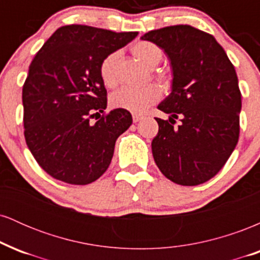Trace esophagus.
<instances>
[{"label":"esophagus","instance_id":"1","mask_svg":"<svg viewBox=\"0 0 260 260\" xmlns=\"http://www.w3.org/2000/svg\"><path fill=\"white\" fill-rule=\"evenodd\" d=\"M142 120H143V116L133 115V122H134V123H137V122H139V121H142Z\"/></svg>","mask_w":260,"mask_h":260}]
</instances>
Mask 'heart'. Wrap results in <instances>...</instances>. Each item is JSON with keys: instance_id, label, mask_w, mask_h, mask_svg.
<instances>
[{"instance_id": "1", "label": "heart", "mask_w": 260, "mask_h": 260, "mask_svg": "<svg viewBox=\"0 0 260 260\" xmlns=\"http://www.w3.org/2000/svg\"><path fill=\"white\" fill-rule=\"evenodd\" d=\"M132 52L140 62H143L149 68H154L162 59V50L151 41H137L132 46ZM118 58L120 53L112 52L107 55L100 63V78L107 88H113L118 82ZM160 98V89L155 85H147L143 88L124 86L113 92L110 98V104L113 109L126 110L134 115H140L147 111L153 104L157 103Z\"/></svg>"}]
</instances>
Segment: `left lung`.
<instances>
[{"label": "left lung", "mask_w": 260, "mask_h": 260, "mask_svg": "<svg viewBox=\"0 0 260 260\" xmlns=\"http://www.w3.org/2000/svg\"><path fill=\"white\" fill-rule=\"evenodd\" d=\"M142 40L156 44L172 68L171 92L157 105L169 121L155 118V164L170 181L197 186L214 177L235 150L242 101L234 64L213 35L190 25L151 30ZM182 123L174 128L172 117Z\"/></svg>", "instance_id": "8db88e82"}]
</instances>
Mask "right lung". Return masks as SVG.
<instances>
[{
	"label": "right lung",
	"mask_w": 260,
	"mask_h": 260,
	"mask_svg": "<svg viewBox=\"0 0 260 260\" xmlns=\"http://www.w3.org/2000/svg\"><path fill=\"white\" fill-rule=\"evenodd\" d=\"M137 35L64 25L29 66L22 96L25 142L41 169L56 180L83 186L109 168L116 139L132 124V115L115 109L89 122L107 106L99 67Z\"/></svg>",
	"instance_id": "add662e5"
}]
</instances>
